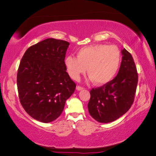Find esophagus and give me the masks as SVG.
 Instances as JSON below:
<instances>
[{
    "mask_svg": "<svg viewBox=\"0 0 156 156\" xmlns=\"http://www.w3.org/2000/svg\"><path fill=\"white\" fill-rule=\"evenodd\" d=\"M84 88L83 87H80V86H77L76 87V89H77L78 91H81V90H83Z\"/></svg>",
    "mask_w": 156,
    "mask_h": 156,
    "instance_id": "esophagus-1",
    "label": "esophagus"
}]
</instances>
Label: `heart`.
<instances>
[{"label": "heart", "mask_w": 156, "mask_h": 156, "mask_svg": "<svg viewBox=\"0 0 156 156\" xmlns=\"http://www.w3.org/2000/svg\"><path fill=\"white\" fill-rule=\"evenodd\" d=\"M120 62L121 53L117 47L99 44L80 49L77 58L67 56L65 65L73 80H78L87 69L89 79L98 85H103L115 77Z\"/></svg>", "instance_id": "1"}]
</instances>
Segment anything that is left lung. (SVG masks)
Returning <instances> with one entry per match:
<instances>
[{
    "instance_id": "8db88e82",
    "label": "left lung",
    "mask_w": 156,
    "mask_h": 156,
    "mask_svg": "<svg viewBox=\"0 0 156 156\" xmlns=\"http://www.w3.org/2000/svg\"><path fill=\"white\" fill-rule=\"evenodd\" d=\"M121 54L122 62L117 76L109 83L90 91L89 113L99 122L108 123L118 119L133 102L138 73L130 53L124 48Z\"/></svg>"
}]
</instances>
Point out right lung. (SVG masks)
Here are the masks:
<instances>
[{
    "instance_id": "obj_1",
    "label": "right lung",
    "mask_w": 156,
    "mask_h": 156,
    "mask_svg": "<svg viewBox=\"0 0 156 156\" xmlns=\"http://www.w3.org/2000/svg\"><path fill=\"white\" fill-rule=\"evenodd\" d=\"M69 43L47 38L23 55L17 73L21 105L31 117L44 123L61 115L76 84L66 72L65 58Z\"/></svg>"
}]
</instances>
